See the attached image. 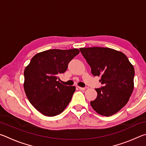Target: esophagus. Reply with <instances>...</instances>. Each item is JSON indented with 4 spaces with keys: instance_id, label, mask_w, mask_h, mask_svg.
<instances>
[{
    "instance_id": "34e87169",
    "label": "esophagus",
    "mask_w": 146,
    "mask_h": 146,
    "mask_svg": "<svg viewBox=\"0 0 146 146\" xmlns=\"http://www.w3.org/2000/svg\"><path fill=\"white\" fill-rule=\"evenodd\" d=\"M78 89H79V90H86V88H82V87H79V86H78Z\"/></svg>"
}]
</instances>
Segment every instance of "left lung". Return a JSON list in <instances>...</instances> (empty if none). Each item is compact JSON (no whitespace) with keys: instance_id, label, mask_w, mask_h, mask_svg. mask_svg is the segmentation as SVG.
<instances>
[{"instance_id":"1","label":"left lung","mask_w":146,"mask_h":146,"mask_svg":"<svg viewBox=\"0 0 146 146\" xmlns=\"http://www.w3.org/2000/svg\"><path fill=\"white\" fill-rule=\"evenodd\" d=\"M93 76L104 84L95 89L97 97L90 102L99 115L110 117L127 103L134 89V67L125 54L109 48H80Z\"/></svg>"}]
</instances>
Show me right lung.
Wrapping results in <instances>:
<instances>
[{
	"label": "right lung",
	"mask_w": 146,
	"mask_h": 146,
	"mask_svg": "<svg viewBox=\"0 0 146 146\" xmlns=\"http://www.w3.org/2000/svg\"><path fill=\"white\" fill-rule=\"evenodd\" d=\"M80 52L78 49H49L36 54L24 70V88L33 107L47 117L64 111L70 102L75 86H67L58 80L68 64Z\"/></svg>",
	"instance_id": "1"
}]
</instances>
